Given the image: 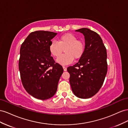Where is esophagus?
<instances>
[{
    "label": "esophagus",
    "instance_id": "obj_1",
    "mask_svg": "<svg viewBox=\"0 0 128 128\" xmlns=\"http://www.w3.org/2000/svg\"><path fill=\"white\" fill-rule=\"evenodd\" d=\"M63 70L64 71H67V68L65 67V66H63Z\"/></svg>",
    "mask_w": 128,
    "mask_h": 128
}]
</instances>
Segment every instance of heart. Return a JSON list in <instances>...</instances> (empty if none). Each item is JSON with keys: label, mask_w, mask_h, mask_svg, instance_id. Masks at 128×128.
Instances as JSON below:
<instances>
[{"label": "heart", "mask_w": 128, "mask_h": 128, "mask_svg": "<svg viewBox=\"0 0 128 128\" xmlns=\"http://www.w3.org/2000/svg\"><path fill=\"white\" fill-rule=\"evenodd\" d=\"M65 49L66 54L57 59L58 63L66 65L72 63L74 58L78 60L85 52V45L82 41L71 33H66L58 38V42L52 41L49 45L50 54L54 57H58Z\"/></svg>", "instance_id": "1"}]
</instances>
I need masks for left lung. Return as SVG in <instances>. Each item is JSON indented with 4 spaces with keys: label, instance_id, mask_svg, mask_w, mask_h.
Returning <instances> with one entry per match:
<instances>
[{
    "label": "left lung",
    "instance_id": "left-lung-1",
    "mask_svg": "<svg viewBox=\"0 0 128 128\" xmlns=\"http://www.w3.org/2000/svg\"><path fill=\"white\" fill-rule=\"evenodd\" d=\"M76 32L85 38V52L77 63L69 66L70 84L76 96L88 98L96 94L107 72V50L102 40L96 32L82 28Z\"/></svg>",
    "mask_w": 128,
    "mask_h": 128
}]
</instances>
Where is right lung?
<instances>
[{
    "instance_id": "obj_1",
    "label": "right lung",
    "mask_w": 128,
    "mask_h": 128,
    "mask_svg": "<svg viewBox=\"0 0 128 128\" xmlns=\"http://www.w3.org/2000/svg\"><path fill=\"white\" fill-rule=\"evenodd\" d=\"M57 34L32 32L20 48L19 68L22 83L30 96L40 100L48 99L55 94L63 73V68L55 63L49 51L51 40Z\"/></svg>"
}]
</instances>
